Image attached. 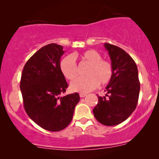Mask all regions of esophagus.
<instances>
[{
    "label": "esophagus",
    "mask_w": 159,
    "mask_h": 159,
    "mask_svg": "<svg viewBox=\"0 0 159 159\" xmlns=\"http://www.w3.org/2000/svg\"><path fill=\"white\" fill-rule=\"evenodd\" d=\"M80 97L83 98V97H85L86 96H87V93H80Z\"/></svg>",
    "instance_id": "obj_1"
}]
</instances>
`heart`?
Here are the masks:
<instances>
[{
	"instance_id": "heart-1",
	"label": "heart",
	"mask_w": 159,
	"mask_h": 159,
	"mask_svg": "<svg viewBox=\"0 0 159 159\" xmlns=\"http://www.w3.org/2000/svg\"><path fill=\"white\" fill-rule=\"evenodd\" d=\"M76 54L67 55L61 60L60 69L63 75L72 81L78 76V68L75 63ZM80 59L89 64L86 70L84 78H80L71 83L70 87L75 92L87 93L96 88L100 83L106 85L111 81L114 69L110 61L102 59L101 54L97 51L90 49L80 54Z\"/></svg>"
}]
</instances>
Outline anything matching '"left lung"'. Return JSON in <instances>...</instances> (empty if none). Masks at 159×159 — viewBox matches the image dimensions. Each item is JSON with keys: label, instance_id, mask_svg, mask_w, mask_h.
Wrapping results in <instances>:
<instances>
[{"label": "left lung", "instance_id": "1", "mask_svg": "<svg viewBox=\"0 0 159 159\" xmlns=\"http://www.w3.org/2000/svg\"><path fill=\"white\" fill-rule=\"evenodd\" d=\"M114 69L105 96H98L93 114L107 126L123 123L135 110L140 93L138 67L132 57L116 45L105 43Z\"/></svg>", "mask_w": 159, "mask_h": 159}]
</instances>
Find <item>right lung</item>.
<instances>
[{
  "label": "right lung",
  "instance_id": "add662e5",
  "mask_svg": "<svg viewBox=\"0 0 159 159\" xmlns=\"http://www.w3.org/2000/svg\"><path fill=\"white\" fill-rule=\"evenodd\" d=\"M62 45L51 43L33 55L24 66L20 89L29 117L45 130H63L72 121L80 100L78 93L63 96L68 84L60 69Z\"/></svg>",
  "mask_w": 159,
  "mask_h": 159
}]
</instances>
